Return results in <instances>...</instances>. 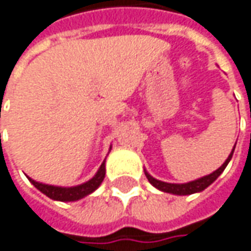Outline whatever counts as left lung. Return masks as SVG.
Instances as JSON below:
<instances>
[{
	"label": "left lung",
	"mask_w": 251,
	"mask_h": 251,
	"mask_svg": "<svg viewBox=\"0 0 251 251\" xmlns=\"http://www.w3.org/2000/svg\"><path fill=\"white\" fill-rule=\"evenodd\" d=\"M233 151H235V147H233L232 152L229 154V157L226 158V161H225L217 171H214L212 174L205 175V176L200 177V179H196V180H192V182H187V183H167V182H162V180H158V179L152 177L151 175L147 174V172H144V174H146V176L149 179V182H150L154 187H157L158 190H161V192L172 193V195L177 196L193 195V193L203 192L205 187H208L217 177L220 176L221 174L224 172V169L226 168V165H228V162L230 161V158H232Z\"/></svg>",
	"instance_id": "left-lung-1"
}]
</instances>
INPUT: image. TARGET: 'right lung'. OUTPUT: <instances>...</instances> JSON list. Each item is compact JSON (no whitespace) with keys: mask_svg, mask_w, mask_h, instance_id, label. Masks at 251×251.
I'll use <instances>...</instances> for the list:
<instances>
[{"mask_svg":"<svg viewBox=\"0 0 251 251\" xmlns=\"http://www.w3.org/2000/svg\"><path fill=\"white\" fill-rule=\"evenodd\" d=\"M104 177H105V162L101 164L97 174L91 177L90 180H87L86 183H82V185L79 186H74V187H61V186L46 185V183H40V182L33 180L31 177H29V180L39 189L41 193H44L47 197L52 199V200H58V201H76V200H80L83 197L93 193L101 185Z\"/></svg>","mask_w":251,"mask_h":251,"instance_id":"1","label":"right lung"}]
</instances>
